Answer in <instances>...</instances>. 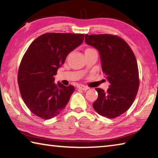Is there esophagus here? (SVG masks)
Masks as SVG:
<instances>
[{
    "mask_svg": "<svg viewBox=\"0 0 158 158\" xmlns=\"http://www.w3.org/2000/svg\"><path fill=\"white\" fill-rule=\"evenodd\" d=\"M77 88L79 89H81L83 90H87L89 89V87L86 86V85H79L78 86H77Z\"/></svg>",
    "mask_w": 158,
    "mask_h": 158,
    "instance_id": "esophagus-1",
    "label": "esophagus"
}]
</instances>
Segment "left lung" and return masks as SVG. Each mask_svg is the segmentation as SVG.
Returning a JSON list of instances; mask_svg holds the SVG:
<instances>
[{"label":"left lung","instance_id":"8db88e82","mask_svg":"<svg viewBox=\"0 0 158 158\" xmlns=\"http://www.w3.org/2000/svg\"><path fill=\"white\" fill-rule=\"evenodd\" d=\"M85 43L100 52L102 69L110 85L107 91L97 88L95 111L108 118H115L126 111L137 96L139 78L137 59L123 39L110 34L85 35Z\"/></svg>","mask_w":158,"mask_h":158}]
</instances>
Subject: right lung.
Wrapping results in <instances>:
<instances>
[{"mask_svg": "<svg viewBox=\"0 0 158 158\" xmlns=\"http://www.w3.org/2000/svg\"><path fill=\"white\" fill-rule=\"evenodd\" d=\"M84 39V34L44 33L26 50L19 68L18 84L23 102L35 116L51 119L65 109L74 87L56 84L53 76Z\"/></svg>", "mask_w": 158, "mask_h": 158, "instance_id": "1", "label": "right lung"}]
</instances>
